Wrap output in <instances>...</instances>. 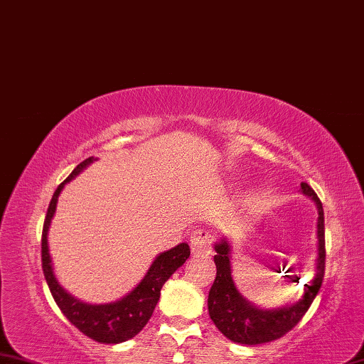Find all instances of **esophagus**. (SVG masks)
Segmentation results:
<instances>
[{"label":"esophagus","mask_w":364,"mask_h":364,"mask_svg":"<svg viewBox=\"0 0 364 364\" xmlns=\"http://www.w3.org/2000/svg\"><path fill=\"white\" fill-rule=\"evenodd\" d=\"M212 232L205 228H200L191 232L190 247L196 257H209L212 253Z\"/></svg>","instance_id":"1"}]
</instances>
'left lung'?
Listing matches in <instances>:
<instances>
[{"instance_id": "1", "label": "left lung", "mask_w": 364, "mask_h": 364, "mask_svg": "<svg viewBox=\"0 0 364 364\" xmlns=\"http://www.w3.org/2000/svg\"><path fill=\"white\" fill-rule=\"evenodd\" d=\"M303 193L311 196L318 209L317 236H318V258L315 267V279L311 285H306V291L299 301L291 306L280 309H258L249 301H245L237 291L235 280L231 277L230 264V244L226 239L215 244L217 255L214 262L217 266V276L210 287L208 307L212 321L218 331L223 333L230 341L237 344L257 346L264 342L276 341L284 334L291 331L298 321L304 317L312 301L323 282L325 276V215L323 205L315 191L306 182L301 183Z\"/></svg>"}]
</instances>
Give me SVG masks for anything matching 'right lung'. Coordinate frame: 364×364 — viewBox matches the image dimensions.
Returning <instances> with one entry per match:
<instances>
[{
    "label": "right lung",
    "instance_id": "right-lung-1",
    "mask_svg": "<svg viewBox=\"0 0 364 364\" xmlns=\"http://www.w3.org/2000/svg\"><path fill=\"white\" fill-rule=\"evenodd\" d=\"M93 161V156L82 161L75 166L68 179L58 185L50 200L49 209H47L44 228H43V244H41V257H43V271L44 277L49 285L55 303L63 312L65 317L77 328V330L88 336V338L101 342V344H120L128 339L134 338L144 326L147 325L154 314L156 303L160 299V291L164 282L187 262L190 257L188 244H179L174 249L160 253L155 262L150 266L146 277H144L136 289L128 293L127 296L109 304H87L80 303L79 299L73 298L70 293L60 287L52 269V259L49 253V244H47V231L52 222V217L57 208L58 195L63 190L65 183L74 179L82 169Z\"/></svg>",
    "mask_w": 364,
    "mask_h": 364
}]
</instances>
